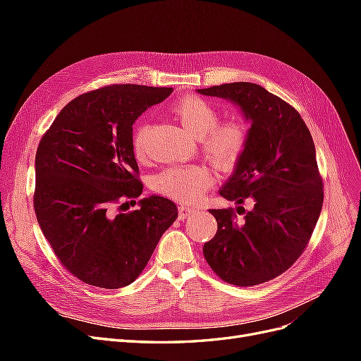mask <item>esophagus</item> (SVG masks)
<instances>
[{"label": "esophagus", "instance_id": "obj_1", "mask_svg": "<svg viewBox=\"0 0 361 361\" xmlns=\"http://www.w3.org/2000/svg\"><path fill=\"white\" fill-rule=\"evenodd\" d=\"M178 212H179V218H180V220H183V218L190 216V215L194 212V209H191V207H187V206H179Z\"/></svg>", "mask_w": 361, "mask_h": 361}]
</instances>
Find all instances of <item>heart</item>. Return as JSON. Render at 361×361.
I'll return each mask as SVG.
<instances>
[{
	"label": "heart",
	"instance_id": "1",
	"mask_svg": "<svg viewBox=\"0 0 361 361\" xmlns=\"http://www.w3.org/2000/svg\"><path fill=\"white\" fill-rule=\"evenodd\" d=\"M170 110L192 137L200 138L202 152L218 169L235 167L244 155L248 143V125L243 118L220 120V113L209 101L194 94L180 97ZM149 134V123H140L133 130L130 143L140 159L147 155ZM211 185L212 174L204 166L170 167L154 180L157 192L183 204L200 200Z\"/></svg>",
	"mask_w": 361,
	"mask_h": 361
}]
</instances>
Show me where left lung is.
Returning <instances> with one entry per match:
<instances>
[{
  "instance_id": "1",
  "label": "left lung",
  "mask_w": 361,
  "mask_h": 361,
  "mask_svg": "<svg viewBox=\"0 0 361 361\" xmlns=\"http://www.w3.org/2000/svg\"><path fill=\"white\" fill-rule=\"evenodd\" d=\"M239 105L251 122L244 155L220 190L224 199L255 206L236 220L233 207L211 209L218 228L203 245L215 274L235 286H255L290 268L318 221L324 185L309 128L292 105L253 82L197 90Z\"/></svg>"
}]
</instances>
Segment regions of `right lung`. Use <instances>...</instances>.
<instances>
[{
  "label": "right lung",
  "instance_id": "1",
  "mask_svg": "<svg viewBox=\"0 0 361 361\" xmlns=\"http://www.w3.org/2000/svg\"><path fill=\"white\" fill-rule=\"evenodd\" d=\"M171 92L138 84L87 92L63 108L40 140L32 202L37 221L61 265L87 285H130L178 218L176 204L159 195L141 199L137 211H113L143 192L133 125Z\"/></svg>",
  "mask_w": 361,
  "mask_h": 361
}]
</instances>
